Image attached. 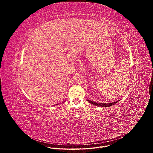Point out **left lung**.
<instances>
[{
    "label": "left lung",
    "mask_w": 153,
    "mask_h": 153,
    "mask_svg": "<svg viewBox=\"0 0 153 153\" xmlns=\"http://www.w3.org/2000/svg\"><path fill=\"white\" fill-rule=\"evenodd\" d=\"M88 101L91 103V104L93 105H94L97 106H102V107H108V106H112L114 104H116V103H117L120 100H118V101H116L115 102H113V103H97V102H93V101H91V100H88Z\"/></svg>",
    "instance_id": "obj_1"
}]
</instances>
